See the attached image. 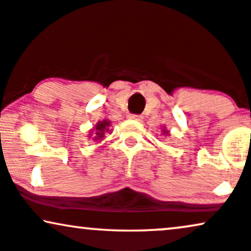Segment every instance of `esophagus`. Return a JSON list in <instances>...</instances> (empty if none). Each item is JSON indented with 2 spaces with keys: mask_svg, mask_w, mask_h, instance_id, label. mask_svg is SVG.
Masks as SVG:
<instances>
[{
  "mask_svg": "<svg viewBox=\"0 0 251 251\" xmlns=\"http://www.w3.org/2000/svg\"><path fill=\"white\" fill-rule=\"evenodd\" d=\"M128 118L133 119V120H141V117L136 116V115H128Z\"/></svg>",
  "mask_w": 251,
  "mask_h": 251,
  "instance_id": "obj_1",
  "label": "esophagus"
}]
</instances>
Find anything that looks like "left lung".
Returning <instances> with one entry per match:
<instances>
[{"label":"left lung","instance_id":"left-lung-1","mask_svg":"<svg viewBox=\"0 0 251 251\" xmlns=\"http://www.w3.org/2000/svg\"><path fill=\"white\" fill-rule=\"evenodd\" d=\"M162 134H163V135H167V136L170 134L169 131H168V129L166 128V126H163V127H162Z\"/></svg>","mask_w":251,"mask_h":251}]
</instances>
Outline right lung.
Instances as JSON below:
<instances>
[{"instance_id": "right-lung-1", "label": "right lung", "mask_w": 251, "mask_h": 251, "mask_svg": "<svg viewBox=\"0 0 251 251\" xmlns=\"http://www.w3.org/2000/svg\"><path fill=\"white\" fill-rule=\"evenodd\" d=\"M111 126V122L109 119H103L100 120L95 127H93L89 131L88 136L93 141H102L104 138H105L106 133H111L112 129H110Z\"/></svg>"}]
</instances>
